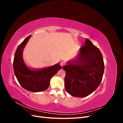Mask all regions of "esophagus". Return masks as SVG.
<instances>
[{
	"label": "esophagus",
	"mask_w": 123,
	"mask_h": 123,
	"mask_svg": "<svg viewBox=\"0 0 123 123\" xmlns=\"http://www.w3.org/2000/svg\"><path fill=\"white\" fill-rule=\"evenodd\" d=\"M65 65H66V62H64V61L61 62V65L62 67L64 66Z\"/></svg>",
	"instance_id": "1"
}]
</instances>
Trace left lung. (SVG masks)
I'll list each match as a JSON object with an SVG mask.
<instances>
[{"mask_svg":"<svg viewBox=\"0 0 123 123\" xmlns=\"http://www.w3.org/2000/svg\"><path fill=\"white\" fill-rule=\"evenodd\" d=\"M67 64L62 68L66 71L65 89L71 95L84 98L99 86L104 72L103 57L90 40H86L77 58Z\"/></svg>","mask_w":123,"mask_h":123,"instance_id":"1","label":"left lung"}]
</instances>
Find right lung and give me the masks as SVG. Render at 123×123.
Segmentation results:
<instances>
[{"instance_id":"1","label":"right lung","mask_w":123,"mask_h":123,"mask_svg":"<svg viewBox=\"0 0 123 123\" xmlns=\"http://www.w3.org/2000/svg\"><path fill=\"white\" fill-rule=\"evenodd\" d=\"M31 37L30 35L26 37L17 48L13 61L14 72L19 84L25 90L34 92L43 91L49 87L51 77L62 67L57 64L40 70L29 69L23 61V51Z\"/></svg>"}]
</instances>
